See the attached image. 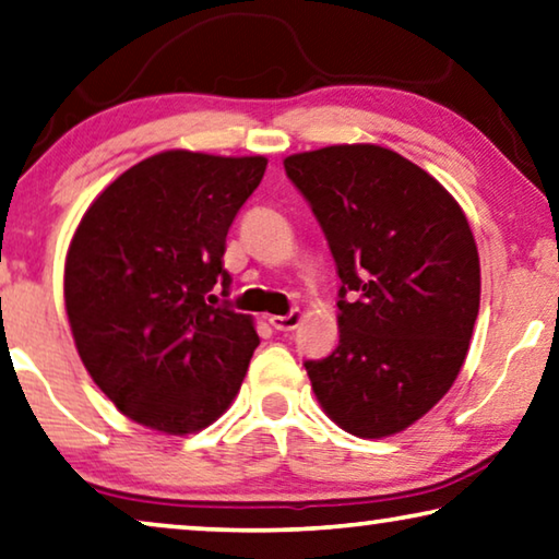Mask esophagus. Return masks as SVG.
Returning <instances> with one entry per match:
<instances>
[{"label":"esophagus","mask_w":559,"mask_h":559,"mask_svg":"<svg viewBox=\"0 0 559 559\" xmlns=\"http://www.w3.org/2000/svg\"><path fill=\"white\" fill-rule=\"evenodd\" d=\"M298 321H301V313L298 311H290L286 316H271L269 323L276 331H294L298 326Z\"/></svg>","instance_id":"obj_1"}]
</instances>
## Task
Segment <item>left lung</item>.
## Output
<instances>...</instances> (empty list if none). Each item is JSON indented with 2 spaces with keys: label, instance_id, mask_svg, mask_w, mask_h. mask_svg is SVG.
<instances>
[{
  "label": "left lung",
  "instance_id": "8db88e82",
  "mask_svg": "<svg viewBox=\"0 0 559 559\" xmlns=\"http://www.w3.org/2000/svg\"><path fill=\"white\" fill-rule=\"evenodd\" d=\"M341 278L338 346L304 361L348 435L381 439L427 414L460 373L479 313V255L462 207L419 165L379 145L283 160Z\"/></svg>",
  "mask_w": 559,
  "mask_h": 559
}]
</instances>
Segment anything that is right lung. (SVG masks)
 <instances>
[{
    "mask_svg": "<svg viewBox=\"0 0 559 559\" xmlns=\"http://www.w3.org/2000/svg\"><path fill=\"white\" fill-rule=\"evenodd\" d=\"M269 160L168 150L132 165L82 215L64 308L95 384L132 421L193 435L238 394L258 346L228 296L226 236Z\"/></svg>",
    "mask_w": 559,
    "mask_h": 559,
    "instance_id": "obj_1",
    "label": "right lung"
}]
</instances>
